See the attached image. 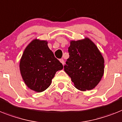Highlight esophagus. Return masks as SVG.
Masks as SVG:
<instances>
[{
	"instance_id": "esophagus-1",
	"label": "esophagus",
	"mask_w": 122,
	"mask_h": 122,
	"mask_svg": "<svg viewBox=\"0 0 122 122\" xmlns=\"http://www.w3.org/2000/svg\"><path fill=\"white\" fill-rule=\"evenodd\" d=\"M60 62H61V63H62L63 65H64V63H65V61H64V60H63V59H60Z\"/></svg>"
}]
</instances>
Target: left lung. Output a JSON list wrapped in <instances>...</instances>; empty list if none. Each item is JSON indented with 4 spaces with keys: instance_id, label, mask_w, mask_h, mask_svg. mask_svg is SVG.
Wrapping results in <instances>:
<instances>
[{
    "instance_id": "8db88e82",
    "label": "left lung",
    "mask_w": 122,
    "mask_h": 122,
    "mask_svg": "<svg viewBox=\"0 0 122 122\" xmlns=\"http://www.w3.org/2000/svg\"><path fill=\"white\" fill-rule=\"evenodd\" d=\"M69 58L64 70L78 90H92L97 85L104 72V59L90 39L71 41Z\"/></svg>"
}]
</instances>
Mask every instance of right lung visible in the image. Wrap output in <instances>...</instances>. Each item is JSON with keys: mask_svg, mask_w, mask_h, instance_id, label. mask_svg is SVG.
I'll return each mask as SVG.
<instances>
[{"mask_svg": "<svg viewBox=\"0 0 122 122\" xmlns=\"http://www.w3.org/2000/svg\"><path fill=\"white\" fill-rule=\"evenodd\" d=\"M63 65L49 49L47 42L35 39L26 47L20 62L23 80L31 90L41 92L50 85L52 79Z\"/></svg>", "mask_w": 122, "mask_h": 122, "instance_id": "add662e5", "label": "right lung"}]
</instances>
